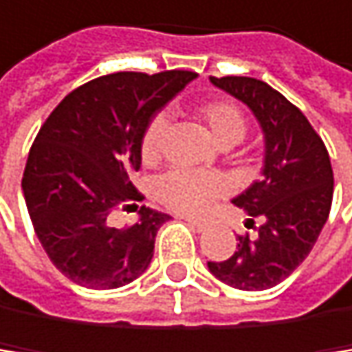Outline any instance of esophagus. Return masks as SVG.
I'll return each instance as SVG.
<instances>
[{"instance_id":"esophagus-1","label":"esophagus","mask_w":352,"mask_h":352,"mask_svg":"<svg viewBox=\"0 0 352 352\" xmlns=\"http://www.w3.org/2000/svg\"><path fill=\"white\" fill-rule=\"evenodd\" d=\"M182 219H186L188 221V226H192L194 230H196V232H205V230H207V221H202V219H196V217H182Z\"/></svg>"}]
</instances>
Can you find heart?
<instances>
[{"instance_id": "b5f03b06", "label": "heart", "mask_w": 352, "mask_h": 352, "mask_svg": "<svg viewBox=\"0 0 352 352\" xmlns=\"http://www.w3.org/2000/svg\"><path fill=\"white\" fill-rule=\"evenodd\" d=\"M200 120L209 126L213 139L223 145H236L245 139L249 122L243 109L228 101V99H215L202 103L196 111ZM166 139V118L154 116L150 124L145 126L141 135V160L145 164H154L164 150ZM154 196L164 207H168L175 213L184 215H200L209 209V205L219 198L226 190V184L219 175L202 173V170H190V168H170L162 173L154 182Z\"/></svg>"}]
</instances>
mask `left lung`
<instances>
[{
  "instance_id": "1",
  "label": "left lung",
  "mask_w": 352,
  "mask_h": 352,
  "mask_svg": "<svg viewBox=\"0 0 352 352\" xmlns=\"http://www.w3.org/2000/svg\"><path fill=\"white\" fill-rule=\"evenodd\" d=\"M211 82L249 105L266 137L264 177L232 202L260 219L258 239L239 236L236 251L209 270L226 285L262 292L285 280L315 247L333 196L327 147L306 116L262 80L226 76Z\"/></svg>"
}]
</instances>
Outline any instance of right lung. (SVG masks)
I'll return each instance as SVG.
<instances>
[{
	"instance_id": "1",
	"label": "right lung",
	"mask_w": 352,
	"mask_h": 352,
	"mask_svg": "<svg viewBox=\"0 0 352 352\" xmlns=\"http://www.w3.org/2000/svg\"><path fill=\"white\" fill-rule=\"evenodd\" d=\"M194 72H118L94 78L52 109L23 173L33 230L50 262L88 289H116L145 272L158 228L168 219L139 207V221L113 228L111 213L143 196L131 175L141 166V135Z\"/></svg>"
}]
</instances>
